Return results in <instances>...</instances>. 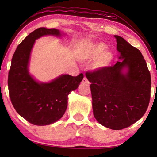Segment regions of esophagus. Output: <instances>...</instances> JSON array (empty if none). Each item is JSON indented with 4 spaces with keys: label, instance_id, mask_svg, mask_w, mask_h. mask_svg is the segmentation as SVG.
<instances>
[{
    "label": "esophagus",
    "instance_id": "1",
    "mask_svg": "<svg viewBox=\"0 0 157 157\" xmlns=\"http://www.w3.org/2000/svg\"><path fill=\"white\" fill-rule=\"evenodd\" d=\"M82 84H89V82L88 79H87L86 78H84L83 79H82Z\"/></svg>",
    "mask_w": 157,
    "mask_h": 157
}]
</instances>
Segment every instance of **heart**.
Here are the masks:
<instances>
[{
    "label": "heart",
    "mask_w": 157,
    "mask_h": 157,
    "mask_svg": "<svg viewBox=\"0 0 157 157\" xmlns=\"http://www.w3.org/2000/svg\"><path fill=\"white\" fill-rule=\"evenodd\" d=\"M106 46L103 43L89 44L81 48L78 57L82 62H94L92 68L101 71L109 67L113 60V54L109 50H105Z\"/></svg>",
    "instance_id": "heart-1"
}]
</instances>
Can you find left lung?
<instances>
[{"instance_id":"left-lung-1","label":"left lung","mask_w":157,"mask_h":157,"mask_svg":"<svg viewBox=\"0 0 157 157\" xmlns=\"http://www.w3.org/2000/svg\"><path fill=\"white\" fill-rule=\"evenodd\" d=\"M116 39L119 59L113 66L86 72L91 82L94 115L102 125L123 129L144 115L150 99L151 76L139 50L120 36Z\"/></svg>"}]
</instances>
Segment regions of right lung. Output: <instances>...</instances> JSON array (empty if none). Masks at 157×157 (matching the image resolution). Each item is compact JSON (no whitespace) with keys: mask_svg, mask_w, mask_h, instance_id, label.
Masks as SVG:
<instances>
[{"mask_svg":"<svg viewBox=\"0 0 157 157\" xmlns=\"http://www.w3.org/2000/svg\"><path fill=\"white\" fill-rule=\"evenodd\" d=\"M63 33L55 28H39L18 45L8 74L9 94L16 111L34 125H48L62 118L68 105V95L78 88L84 75H61L49 82L36 81L29 73L30 54L34 42L43 36L57 37Z\"/></svg>","mask_w":157,"mask_h":157,"instance_id":"obj_1","label":"right lung"}]
</instances>
